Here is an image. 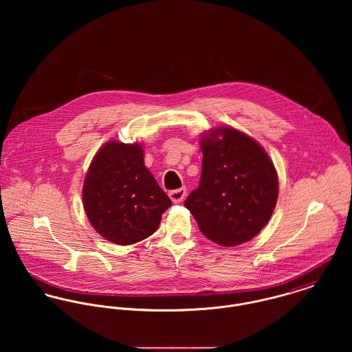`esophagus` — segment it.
<instances>
[{
  "mask_svg": "<svg viewBox=\"0 0 352 352\" xmlns=\"http://www.w3.org/2000/svg\"><path fill=\"white\" fill-rule=\"evenodd\" d=\"M186 194H187V191L183 187V188H177V190L170 191L169 192V198H170V201H173V203H180V201H183V199L186 198Z\"/></svg>",
  "mask_w": 352,
  "mask_h": 352,
  "instance_id": "esophagus-1",
  "label": "esophagus"
}]
</instances>
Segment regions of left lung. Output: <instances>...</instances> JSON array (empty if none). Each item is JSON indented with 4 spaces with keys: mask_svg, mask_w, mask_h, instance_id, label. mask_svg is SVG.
<instances>
[{
    "mask_svg": "<svg viewBox=\"0 0 352 352\" xmlns=\"http://www.w3.org/2000/svg\"><path fill=\"white\" fill-rule=\"evenodd\" d=\"M201 149V183L184 206L215 244L250 241L267 225L278 201L274 162L250 135L226 126L204 133Z\"/></svg>",
    "mask_w": 352,
    "mask_h": 352,
    "instance_id": "obj_1",
    "label": "left lung"
}]
</instances>
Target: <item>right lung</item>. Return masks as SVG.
<instances>
[{
	"label": "right lung",
	"mask_w": 352,
	"mask_h": 352,
	"mask_svg": "<svg viewBox=\"0 0 352 352\" xmlns=\"http://www.w3.org/2000/svg\"><path fill=\"white\" fill-rule=\"evenodd\" d=\"M140 144L109 141L94 157L82 187L87 217L105 240L131 245L151 236L170 207L144 162Z\"/></svg>",
	"instance_id": "add662e5"
}]
</instances>
